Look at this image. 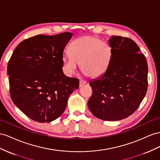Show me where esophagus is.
<instances>
[{"label": "esophagus", "instance_id": "esophagus-1", "mask_svg": "<svg viewBox=\"0 0 160 160\" xmlns=\"http://www.w3.org/2000/svg\"><path fill=\"white\" fill-rule=\"evenodd\" d=\"M86 83H87V82H86L85 81H83V80H80V81H79V88L83 87V86L84 85H85V84H86Z\"/></svg>", "mask_w": 160, "mask_h": 160}]
</instances>
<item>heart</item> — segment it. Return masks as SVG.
I'll list each match as a JSON object with an SVG mask.
<instances>
[{
  "mask_svg": "<svg viewBox=\"0 0 160 160\" xmlns=\"http://www.w3.org/2000/svg\"><path fill=\"white\" fill-rule=\"evenodd\" d=\"M68 50L70 54H64L62 58L63 68L68 75L74 74L80 62L85 75L98 77L106 71L111 61V47L96 37L77 38L71 43Z\"/></svg>",
  "mask_w": 160,
  "mask_h": 160,
  "instance_id": "b5f03b06",
  "label": "heart"
}]
</instances>
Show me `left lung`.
Returning <instances> with one entry per match:
<instances>
[{"mask_svg": "<svg viewBox=\"0 0 160 160\" xmlns=\"http://www.w3.org/2000/svg\"><path fill=\"white\" fill-rule=\"evenodd\" d=\"M112 58L106 71L89 81L92 96L88 108L96 117L116 121L139 108L148 89V67L145 56L131 39H109Z\"/></svg>", "mask_w": 160, "mask_h": 160, "instance_id": "obj_1", "label": "left lung"}]
</instances>
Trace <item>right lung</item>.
Wrapping results in <instances>:
<instances>
[{
    "label": "right lung",
    "mask_w": 160,
    "mask_h": 160,
    "mask_svg": "<svg viewBox=\"0 0 160 160\" xmlns=\"http://www.w3.org/2000/svg\"><path fill=\"white\" fill-rule=\"evenodd\" d=\"M72 33L38 35L21 42L8 61L10 95L29 118L49 122L65 110L68 98L79 88V80L62 71L64 49Z\"/></svg>",
    "instance_id": "add662e5"
}]
</instances>
